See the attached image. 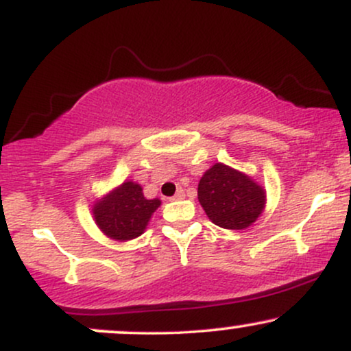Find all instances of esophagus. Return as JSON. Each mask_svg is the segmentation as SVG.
<instances>
[{
	"instance_id": "obj_1",
	"label": "esophagus",
	"mask_w": 351,
	"mask_h": 351,
	"mask_svg": "<svg viewBox=\"0 0 351 351\" xmlns=\"http://www.w3.org/2000/svg\"><path fill=\"white\" fill-rule=\"evenodd\" d=\"M183 198H184V189H183V188H178V189H176L175 196H171L170 199H173V201H178V199H183Z\"/></svg>"
}]
</instances>
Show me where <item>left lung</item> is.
I'll return each mask as SVG.
<instances>
[{
    "mask_svg": "<svg viewBox=\"0 0 351 351\" xmlns=\"http://www.w3.org/2000/svg\"><path fill=\"white\" fill-rule=\"evenodd\" d=\"M198 199L216 226L243 231L263 215L265 189L245 173L215 163L201 176Z\"/></svg>",
    "mask_w": 351,
    "mask_h": 351,
    "instance_id": "obj_1",
    "label": "left lung"
}]
</instances>
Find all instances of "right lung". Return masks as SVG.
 Instances as JSON below:
<instances>
[{
	"mask_svg": "<svg viewBox=\"0 0 351 351\" xmlns=\"http://www.w3.org/2000/svg\"><path fill=\"white\" fill-rule=\"evenodd\" d=\"M158 198L147 199L143 189L135 181L127 180L108 191L92 206L97 228L114 241L135 239L147 229L150 217L160 208Z\"/></svg>",
	"mask_w": 351,
	"mask_h": 351,
	"instance_id": "right-lung-1",
	"label": "right lung"
}]
</instances>
